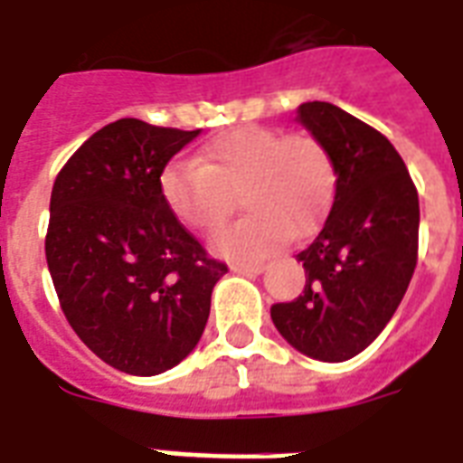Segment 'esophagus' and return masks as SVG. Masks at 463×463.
<instances>
[{"mask_svg":"<svg viewBox=\"0 0 463 463\" xmlns=\"http://www.w3.org/2000/svg\"><path fill=\"white\" fill-rule=\"evenodd\" d=\"M232 270L234 273H244V276H259L266 270L263 263H232Z\"/></svg>","mask_w":463,"mask_h":463,"instance_id":"esophagus-1","label":"esophagus"}]
</instances>
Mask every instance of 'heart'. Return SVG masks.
I'll list each match as a JSON object with an SVG mask.
<instances>
[{"mask_svg": "<svg viewBox=\"0 0 463 463\" xmlns=\"http://www.w3.org/2000/svg\"><path fill=\"white\" fill-rule=\"evenodd\" d=\"M336 168L312 134L239 127L214 138L197 158H178L161 173L168 210L200 232H214L234 212V194L249 210L222 229L212 246L229 259L260 256L285 236H305L332 204Z\"/></svg>", "mask_w": 463, "mask_h": 463, "instance_id": "1", "label": "heart"}]
</instances>
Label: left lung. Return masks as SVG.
Here are the masks:
<instances>
[{"instance_id": "left-lung-1", "label": "left lung", "mask_w": 463, "mask_h": 463, "mask_svg": "<svg viewBox=\"0 0 463 463\" xmlns=\"http://www.w3.org/2000/svg\"><path fill=\"white\" fill-rule=\"evenodd\" d=\"M298 121L332 153L335 203L298 253L305 290L270 307L285 342L317 361L354 359L398 310L417 266L420 203L388 138L329 102H305Z\"/></svg>"}]
</instances>
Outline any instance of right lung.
Wrapping results in <instances>:
<instances>
[{"mask_svg":"<svg viewBox=\"0 0 463 463\" xmlns=\"http://www.w3.org/2000/svg\"><path fill=\"white\" fill-rule=\"evenodd\" d=\"M197 134L112 121L72 153L51 193L46 260L62 315L104 364L131 376L185 359L227 273L161 194L163 168Z\"/></svg>","mask_w":463,"mask_h":463,"instance_id":"1","label":"right lung"}]
</instances>
